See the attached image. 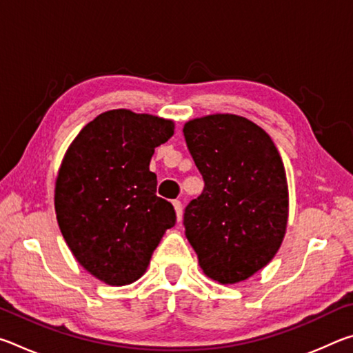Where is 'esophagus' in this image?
Returning a JSON list of instances; mask_svg holds the SVG:
<instances>
[{
    "instance_id": "esophagus-1",
    "label": "esophagus",
    "mask_w": 353,
    "mask_h": 353,
    "mask_svg": "<svg viewBox=\"0 0 353 353\" xmlns=\"http://www.w3.org/2000/svg\"><path fill=\"white\" fill-rule=\"evenodd\" d=\"M172 205H174V210H176V216H177V221L182 219V204L181 201H172Z\"/></svg>"
}]
</instances>
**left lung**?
I'll return each instance as SVG.
<instances>
[{"mask_svg": "<svg viewBox=\"0 0 353 353\" xmlns=\"http://www.w3.org/2000/svg\"><path fill=\"white\" fill-rule=\"evenodd\" d=\"M183 135L205 183L185 208V235L207 277L243 282L274 259L286 234L282 157L265 130L232 113L190 119Z\"/></svg>", "mask_w": 353, "mask_h": 353, "instance_id": "1", "label": "left lung"}]
</instances>
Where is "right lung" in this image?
Here are the masks:
<instances>
[{
	"label": "right lung",
	"instance_id": "obj_1",
	"mask_svg": "<svg viewBox=\"0 0 353 353\" xmlns=\"http://www.w3.org/2000/svg\"><path fill=\"white\" fill-rule=\"evenodd\" d=\"M172 134V119L115 109L83 126L63 155L54 188L59 229L79 265L105 285L139 280L176 224L149 171L155 148Z\"/></svg>",
	"mask_w": 353,
	"mask_h": 353
}]
</instances>
